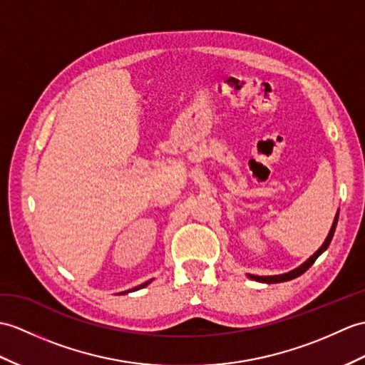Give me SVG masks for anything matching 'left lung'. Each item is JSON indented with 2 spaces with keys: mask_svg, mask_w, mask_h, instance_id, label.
Returning <instances> with one entry per match:
<instances>
[{
  "mask_svg": "<svg viewBox=\"0 0 365 365\" xmlns=\"http://www.w3.org/2000/svg\"><path fill=\"white\" fill-rule=\"evenodd\" d=\"M337 219H339V213H336V217H334V222H333V225H331V230H329V233H328V236H327V240H325V242L322 244V247L314 253V255H312L308 261H304L302 266H299L297 269H294V270H291V272H287V274H282V275H269V277H258V275H250L249 274V277L252 278V279H255V282H261V283H282V282H289V279H294V278H297V277H300L302 274H304L307 272V270L314 264V261L322 255V253H324L327 249H328V245H329V242H331V240H333V236H334V230H336V225H337Z\"/></svg>",
  "mask_w": 365,
  "mask_h": 365,
  "instance_id": "8db88e82",
  "label": "left lung"
}]
</instances>
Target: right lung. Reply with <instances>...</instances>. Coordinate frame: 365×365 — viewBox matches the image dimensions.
I'll return each mask as SVG.
<instances>
[{
	"mask_svg": "<svg viewBox=\"0 0 365 365\" xmlns=\"http://www.w3.org/2000/svg\"><path fill=\"white\" fill-rule=\"evenodd\" d=\"M152 282V279H149V282H146V283H143V284H140V286H137V287H133V289H130V291H125V292H123V294H127V292H132V291H138V289H141V287H144V286H148L149 283Z\"/></svg>",
	"mask_w": 365,
	"mask_h": 365,
	"instance_id": "1",
	"label": "right lung"
}]
</instances>
